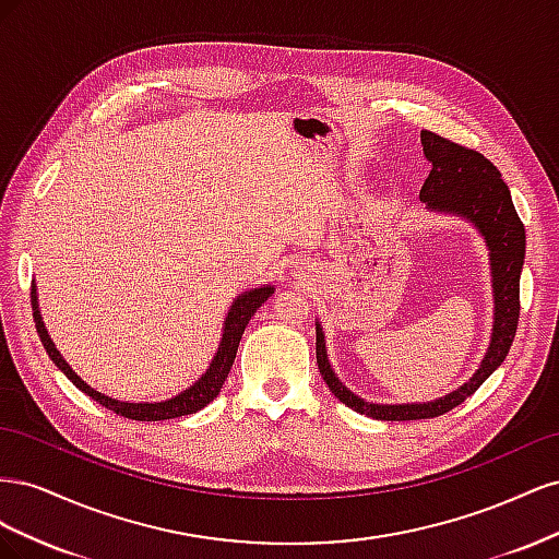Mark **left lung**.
Instances as JSON below:
<instances>
[{
    "label": "left lung",
    "mask_w": 559,
    "mask_h": 559,
    "mask_svg": "<svg viewBox=\"0 0 559 559\" xmlns=\"http://www.w3.org/2000/svg\"><path fill=\"white\" fill-rule=\"evenodd\" d=\"M419 138L421 151L431 163V173L421 186L419 200L429 212L460 216L480 233L487 247L489 270H492L495 321L487 352L476 373L454 392L425 403H373L354 394L349 386L337 380L329 361L324 329L317 321V364L331 394L343 401L347 408L384 421L429 419L456 408L501 366L513 345L520 317V273L527 240H524V226L513 207L509 186L503 183L497 167L478 151L454 144L429 130H421Z\"/></svg>",
    "instance_id": "1"
}]
</instances>
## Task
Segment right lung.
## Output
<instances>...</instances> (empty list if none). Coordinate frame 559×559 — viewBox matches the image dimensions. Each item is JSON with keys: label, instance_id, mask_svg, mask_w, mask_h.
Returning <instances> with one entry per match:
<instances>
[{"label": "right lung", "instance_id": "add662e5", "mask_svg": "<svg viewBox=\"0 0 559 559\" xmlns=\"http://www.w3.org/2000/svg\"><path fill=\"white\" fill-rule=\"evenodd\" d=\"M273 294H275V286L263 284V286H257V289H249V292H245V294L235 298L228 314H226V321H224L222 341H218L216 354H214V359L210 361L205 373H202L189 389H183V392H179L177 396L167 399V401H154V403H148V401L130 403V401L111 399L103 392H97V389H93L86 380H81V376L74 373L72 366L64 361L60 349L56 347L53 341H50V335L46 331V324L41 319V310H39V294H37L35 282H32V317H35L37 333L41 337V345L50 357V361H53L58 366V370H62V373L67 376V380H70L74 386H79L83 394L91 396L93 401H97L99 405H105V408L114 411L116 415H121V417L138 419V421H160V419H175V417H181V415H193V413L205 408L207 403H212L218 396V392H222V386H224V382L230 373V368H233L235 354H238L240 337H242V333L249 324V319Z\"/></svg>", "mask_w": 559, "mask_h": 559}]
</instances>
